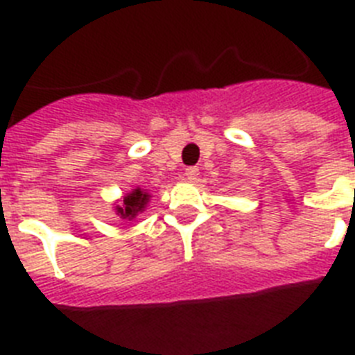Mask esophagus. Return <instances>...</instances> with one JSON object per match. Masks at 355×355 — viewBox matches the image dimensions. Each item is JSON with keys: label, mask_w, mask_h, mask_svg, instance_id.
I'll return each mask as SVG.
<instances>
[{"label": "esophagus", "mask_w": 355, "mask_h": 355, "mask_svg": "<svg viewBox=\"0 0 355 355\" xmlns=\"http://www.w3.org/2000/svg\"><path fill=\"white\" fill-rule=\"evenodd\" d=\"M184 175H187L188 181H196L197 178H199V168H197V167H188L187 171H184Z\"/></svg>", "instance_id": "obj_1"}]
</instances>
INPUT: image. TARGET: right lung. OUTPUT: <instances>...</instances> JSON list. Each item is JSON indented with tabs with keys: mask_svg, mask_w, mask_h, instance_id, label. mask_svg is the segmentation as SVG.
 <instances>
[{
	"mask_svg": "<svg viewBox=\"0 0 355 355\" xmlns=\"http://www.w3.org/2000/svg\"><path fill=\"white\" fill-rule=\"evenodd\" d=\"M150 192L146 188H133L131 192H128L126 196L121 197L117 205H115V215L122 220H133L140 213L146 211L147 205L150 200Z\"/></svg>",
	"mask_w": 355,
	"mask_h": 355,
	"instance_id": "right-lung-1",
	"label": "right lung"
}]
</instances>
